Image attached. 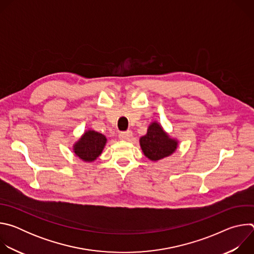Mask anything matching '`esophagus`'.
I'll return each instance as SVG.
<instances>
[{
    "label": "esophagus",
    "instance_id": "obj_1",
    "mask_svg": "<svg viewBox=\"0 0 254 254\" xmlns=\"http://www.w3.org/2000/svg\"><path fill=\"white\" fill-rule=\"evenodd\" d=\"M120 138L123 140H129L130 137L132 136V131L131 130H127V131H122L120 132Z\"/></svg>",
    "mask_w": 254,
    "mask_h": 254
}]
</instances>
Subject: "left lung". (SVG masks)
Instances as JSON below:
<instances>
[{"mask_svg":"<svg viewBox=\"0 0 254 254\" xmlns=\"http://www.w3.org/2000/svg\"><path fill=\"white\" fill-rule=\"evenodd\" d=\"M139 146L149 160L157 162L174 154L178 148V139L172 137L158 122H153L147 133L140 136Z\"/></svg>","mask_w":254,"mask_h":254,"instance_id":"8db88e82","label":"left lung"}]
</instances>
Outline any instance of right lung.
Returning a JSON list of instances; mask_svg holds the SVG:
<instances>
[{"mask_svg": "<svg viewBox=\"0 0 254 254\" xmlns=\"http://www.w3.org/2000/svg\"><path fill=\"white\" fill-rule=\"evenodd\" d=\"M106 136L93 129L85 130L80 138L73 144V153L84 162H94L102 153Z\"/></svg>", "mask_w": 254, "mask_h": 254, "instance_id": "1", "label": "right lung"}]
</instances>
